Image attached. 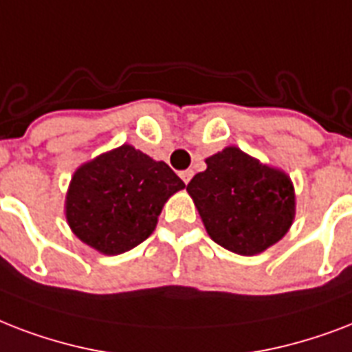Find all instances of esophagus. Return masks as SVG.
Returning <instances> with one entry per match:
<instances>
[{"mask_svg": "<svg viewBox=\"0 0 352 352\" xmlns=\"http://www.w3.org/2000/svg\"><path fill=\"white\" fill-rule=\"evenodd\" d=\"M179 176H182V179H184L185 184H189V179L192 178V170H182Z\"/></svg>", "mask_w": 352, "mask_h": 352, "instance_id": "esophagus-1", "label": "esophagus"}]
</instances>
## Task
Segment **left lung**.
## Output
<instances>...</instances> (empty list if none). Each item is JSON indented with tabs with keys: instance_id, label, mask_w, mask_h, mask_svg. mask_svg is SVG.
I'll return each mask as SVG.
<instances>
[{
	"instance_id": "left-lung-1",
	"label": "left lung",
	"mask_w": 352,
	"mask_h": 352,
	"mask_svg": "<svg viewBox=\"0 0 352 352\" xmlns=\"http://www.w3.org/2000/svg\"><path fill=\"white\" fill-rule=\"evenodd\" d=\"M206 163L187 192L217 244L239 255H257L287 235L296 214L288 174L236 146L207 157Z\"/></svg>"
}]
</instances>
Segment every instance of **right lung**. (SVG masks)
<instances>
[{"instance_id":"obj_1","label":"right lung","mask_w":352,"mask_h":352,"mask_svg":"<svg viewBox=\"0 0 352 352\" xmlns=\"http://www.w3.org/2000/svg\"><path fill=\"white\" fill-rule=\"evenodd\" d=\"M184 187L167 163L122 145L75 170L65 219L84 244L119 255L151 236L165 201Z\"/></svg>"}]
</instances>
